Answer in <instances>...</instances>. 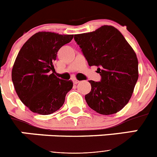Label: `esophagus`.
<instances>
[{
  "mask_svg": "<svg viewBox=\"0 0 157 157\" xmlns=\"http://www.w3.org/2000/svg\"><path fill=\"white\" fill-rule=\"evenodd\" d=\"M79 82V81L77 79H74V84H78V83Z\"/></svg>",
  "mask_w": 157,
  "mask_h": 157,
  "instance_id": "obj_1",
  "label": "esophagus"
}]
</instances>
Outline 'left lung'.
Wrapping results in <instances>:
<instances>
[{
	"label": "left lung",
	"mask_w": 157,
	"mask_h": 157,
	"mask_svg": "<svg viewBox=\"0 0 157 157\" xmlns=\"http://www.w3.org/2000/svg\"><path fill=\"white\" fill-rule=\"evenodd\" d=\"M90 66L98 67L101 82L90 80L91 91L85 96L90 109L101 115L120 112L130 101L138 78L135 52L121 32L104 25L95 31L75 34Z\"/></svg>",
	"instance_id": "left-lung-1"
}]
</instances>
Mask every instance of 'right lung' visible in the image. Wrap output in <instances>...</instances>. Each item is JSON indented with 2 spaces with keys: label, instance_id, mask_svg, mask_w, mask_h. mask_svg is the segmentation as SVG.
<instances>
[{
  "label": "right lung",
  "instance_id": "right-lung-1",
  "mask_svg": "<svg viewBox=\"0 0 157 157\" xmlns=\"http://www.w3.org/2000/svg\"><path fill=\"white\" fill-rule=\"evenodd\" d=\"M73 37L72 34L37 32L19 50L12 67V79L18 97L31 112L50 115L63 106L73 82L56 77L52 62L59 48Z\"/></svg>",
  "mask_w": 157,
  "mask_h": 157
}]
</instances>
